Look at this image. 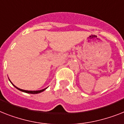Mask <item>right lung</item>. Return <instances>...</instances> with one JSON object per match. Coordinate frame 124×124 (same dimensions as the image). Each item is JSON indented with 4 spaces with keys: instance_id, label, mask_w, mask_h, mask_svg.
Listing matches in <instances>:
<instances>
[{
    "instance_id": "add662e5",
    "label": "right lung",
    "mask_w": 124,
    "mask_h": 124,
    "mask_svg": "<svg viewBox=\"0 0 124 124\" xmlns=\"http://www.w3.org/2000/svg\"><path fill=\"white\" fill-rule=\"evenodd\" d=\"M10 81V80H9ZM10 82L11 83V81H10ZM13 84V83H12ZM13 86H15V88H16L18 90H20V91H22V92H26V93H32V94H35V93H40V92H43L45 90H46V88H45V89H43V90H36V91H29V90H22V89H20V88H18V87H16V86H15V85H13Z\"/></svg>"
}]
</instances>
